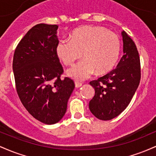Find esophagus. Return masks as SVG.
<instances>
[{"label": "esophagus", "mask_w": 156, "mask_h": 156, "mask_svg": "<svg viewBox=\"0 0 156 156\" xmlns=\"http://www.w3.org/2000/svg\"><path fill=\"white\" fill-rule=\"evenodd\" d=\"M75 85H76V88H79V87H80L82 86V83H80V82H78V81H76L75 82Z\"/></svg>", "instance_id": "obj_1"}]
</instances>
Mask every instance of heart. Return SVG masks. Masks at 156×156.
<instances>
[{
  "mask_svg": "<svg viewBox=\"0 0 156 156\" xmlns=\"http://www.w3.org/2000/svg\"><path fill=\"white\" fill-rule=\"evenodd\" d=\"M70 41L62 40L56 47L58 58L64 65L72 66L81 56L83 59L67 72L78 80L110 72L119 59L121 42L116 34L102 26H86L76 28Z\"/></svg>",
  "mask_w": 156,
  "mask_h": 156,
  "instance_id": "obj_1",
  "label": "heart"
}]
</instances>
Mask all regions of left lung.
<instances>
[{
	"instance_id": "left-lung-1",
	"label": "left lung",
	"mask_w": 156,
	"mask_h": 156,
	"mask_svg": "<svg viewBox=\"0 0 156 156\" xmlns=\"http://www.w3.org/2000/svg\"><path fill=\"white\" fill-rule=\"evenodd\" d=\"M123 55L117 67L89 82L95 94L89 103L90 112L98 119L110 120L129 105L139 85L141 66L135 43L126 32H122Z\"/></svg>"
}]
</instances>
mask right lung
<instances>
[{"instance_id": "obj_1", "label": "right lung", "mask_w": 156, "mask_h": 156, "mask_svg": "<svg viewBox=\"0 0 156 156\" xmlns=\"http://www.w3.org/2000/svg\"><path fill=\"white\" fill-rule=\"evenodd\" d=\"M58 27L44 23L32 27L17 44L12 63L21 103L35 119L47 125L64 117L75 88L71 78L61 79L64 69L56 53Z\"/></svg>"}]
</instances>
